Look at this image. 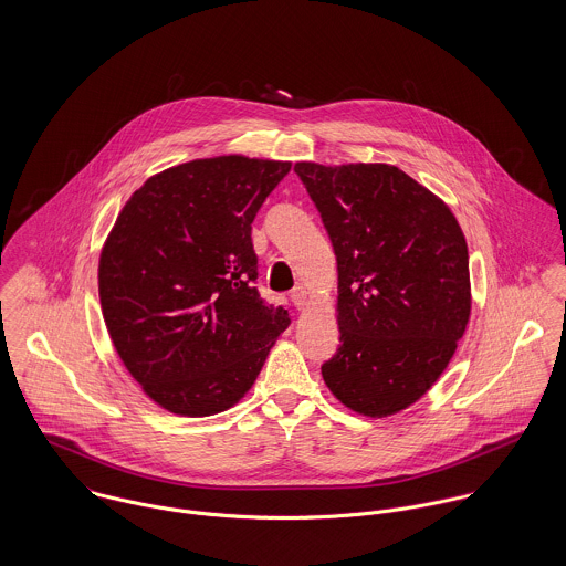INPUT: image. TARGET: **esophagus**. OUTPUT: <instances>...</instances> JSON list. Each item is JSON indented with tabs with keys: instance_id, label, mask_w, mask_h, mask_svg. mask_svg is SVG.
<instances>
[{
	"instance_id": "34e87169",
	"label": "esophagus",
	"mask_w": 566,
	"mask_h": 566,
	"mask_svg": "<svg viewBox=\"0 0 566 566\" xmlns=\"http://www.w3.org/2000/svg\"><path fill=\"white\" fill-rule=\"evenodd\" d=\"M290 296H292V303H294L298 310H303V307L307 305V292H305L303 287H296Z\"/></svg>"
}]
</instances>
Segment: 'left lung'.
Returning a JSON list of instances; mask_svg holds the SVG:
<instances>
[{"mask_svg":"<svg viewBox=\"0 0 566 566\" xmlns=\"http://www.w3.org/2000/svg\"><path fill=\"white\" fill-rule=\"evenodd\" d=\"M337 259V353L326 388L357 413L416 403L471 316L469 248L451 209L399 167L296 163Z\"/></svg>","mask_w":566,"mask_h":566,"instance_id":"1","label":"left lung"}]
</instances>
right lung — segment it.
<instances>
[{
    "label": "right lung",
    "mask_w": 566,
    "mask_h": 566,
    "mask_svg": "<svg viewBox=\"0 0 566 566\" xmlns=\"http://www.w3.org/2000/svg\"><path fill=\"white\" fill-rule=\"evenodd\" d=\"M292 163L240 155L169 167L139 187L99 254L104 323L144 392L211 416L252 388L287 310L254 287L252 220Z\"/></svg>",
    "instance_id": "obj_1"
}]
</instances>
